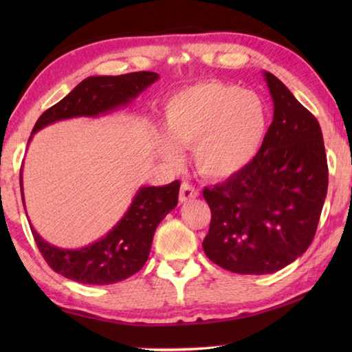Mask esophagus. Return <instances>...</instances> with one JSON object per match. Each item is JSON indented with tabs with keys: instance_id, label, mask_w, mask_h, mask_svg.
I'll use <instances>...</instances> for the list:
<instances>
[{
	"instance_id": "esophagus-1",
	"label": "esophagus",
	"mask_w": 352,
	"mask_h": 352,
	"mask_svg": "<svg viewBox=\"0 0 352 352\" xmlns=\"http://www.w3.org/2000/svg\"><path fill=\"white\" fill-rule=\"evenodd\" d=\"M195 197H199V190L195 189L192 184L183 183L182 188H180V194H178V199H180L182 204H184V201L192 200Z\"/></svg>"
}]
</instances>
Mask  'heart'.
<instances>
[{"label": "heart", "instance_id": "b5f03b06", "mask_svg": "<svg viewBox=\"0 0 352 352\" xmlns=\"http://www.w3.org/2000/svg\"><path fill=\"white\" fill-rule=\"evenodd\" d=\"M162 126L166 140L157 141L160 157L178 164L177 147H192L200 174L225 178L245 168L259 151L267 109L253 91L222 82L199 83L166 100Z\"/></svg>", "mask_w": 352, "mask_h": 352}]
</instances>
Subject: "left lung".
Returning <instances> with one entry per match:
<instances>
[{"instance_id": "1", "label": "left lung", "mask_w": 352, "mask_h": 352, "mask_svg": "<svg viewBox=\"0 0 352 352\" xmlns=\"http://www.w3.org/2000/svg\"><path fill=\"white\" fill-rule=\"evenodd\" d=\"M273 121L256 157L228 180L204 190L211 208L205 254L241 275H267L306 252L327 192L323 133L284 83L269 71Z\"/></svg>"}]
</instances>
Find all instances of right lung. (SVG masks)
Returning a JSON list of instances; mask_svg holds the SVG:
<instances>
[{"label": "right lung", "mask_w": 352, "mask_h": 352, "mask_svg": "<svg viewBox=\"0 0 352 352\" xmlns=\"http://www.w3.org/2000/svg\"><path fill=\"white\" fill-rule=\"evenodd\" d=\"M158 79L160 76L152 71L87 77L68 96L38 118L28 146L38 130L57 121L71 118H98L130 105ZM20 188L25 205L23 169L20 172ZM178 190V180L164 186H141L119 222L90 245L80 248L56 247L46 242L31 223L32 236L45 261L58 275L76 283L94 285L124 281L146 264L155 230L177 206Z\"/></svg>", "instance_id": "right-lung-1"}]
</instances>
